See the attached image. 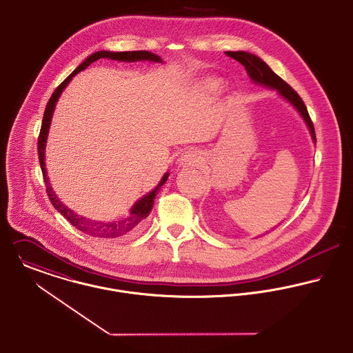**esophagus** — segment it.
<instances>
[{"mask_svg": "<svg viewBox=\"0 0 353 353\" xmlns=\"http://www.w3.org/2000/svg\"><path fill=\"white\" fill-rule=\"evenodd\" d=\"M201 163V155L194 150H187L183 152V155L179 158V166L180 168H188V166H198Z\"/></svg>", "mask_w": 353, "mask_h": 353, "instance_id": "obj_1", "label": "esophagus"}]
</instances>
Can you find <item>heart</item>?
Instances as JSON below:
<instances>
[{
  "instance_id": "heart-1",
  "label": "heart",
  "mask_w": 353,
  "mask_h": 353,
  "mask_svg": "<svg viewBox=\"0 0 353 353\" xmlns=\"http://www.w3.org/2000/svg\"><path fill=\"white\" fill-rule=\"evenodd\" d=\"M221 81L219 78H208L199 83L196 92L199 94H214L221 89Z\"/></svg>"
}]
</instances>
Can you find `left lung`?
Instances as JSON below:
<instances>
[{
  "label": "left lung",
  "mask_w": 353,
  "mask_h": 353,
  "mask_svg": "<svg viewBox=\"0 0 353 353\" xmlns=\"http://www.w3.org/2000/svg\"><path fill=\"white\" fill-rule=\"evenodd\" d=\"M225 54L232 57L234 60L239 61L242 65H245L248 75L250 77V79L254 83L263 85V86L270 88L272 90H276L279 93V96H282L286 101H289L297 110V112L303 117L304 122L308 126V130L311 133V137H312L314 143H316L315 128H314V123L310 118L308 110H307L303 99L299 96V93L289 83H286L279 75H276L263 59H260L259 56H256L253 53H249V52H245V50H236V52H225ZM276 227H274L272 230H275Z\"/></svg>",
  "instance_id": "8db88e82"
}]
</instances>
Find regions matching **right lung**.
<instances>
[{
    "label": "right lung",
    "mask_w": 353,
    "mask_h": 353,
    "mask_svg": "<svg viewBox=\"0 0 353 353\" xmlns=\"http://www.w3.org/2000/svg\"><path fill=\"white\" fill-rule=\"evenodd\" d=\"M99 59H111V60H118V61H154V63H162L163 60L148 50H132V52H110V50H99L92 53L90 56H88L52 93L45 112H43V119H42V126H41V132H39V137H38V157H39V165H41V170L43 174V180H45V185H46V192L48 196L53 205V208L63 216L65 217V220L75 227L77 230H79L81 232L94 236V238H119L123 236L126 234H129L130 231H133L134 228H137L139 224H141L143 220H145L150 214V212L152 210L154 206V199L159 191V188L168 181L169 177V172H166L163 174V177L161 179V181L158 183V185L150 191L148 194H145L144 196H141L139 201H136V203L130 208L129 214L121 220L117 221H94L90 219H86L81 214H77L75 212H72L70 208H67L63 202H60V199L57 198V195L54 194V191L50 187L48 174H46V169H45V147H46V140H48V133H49V128H50V122H52V117H53V111L56 107V103L60 97V94L63 93L64 88L70 83V81L72 79V77L75 74H78L79 71L85 70L89 64H92L93 61L99 60Z\"/></svg>",
    "instance_id": "right-lung-1"
}]
</instances>
